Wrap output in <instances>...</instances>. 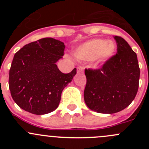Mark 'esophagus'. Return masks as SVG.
<instances>
[{
    "label": "esophagus",
    "mask_w": 149,
    "mask_h": 149,
    "mask_svg": "<svg viewBox=\"0 0 149 149\" xmlns=\"http://www.w3.org/2000/svg\"><path fill=\"white\" fill-rule=\"evenodd\" d=\"M84 67L82 66H79V67L77 68V71L78 73H81V72L84 71Z\"/></svg>",
    "instance_id": "1"
}]
</instances>
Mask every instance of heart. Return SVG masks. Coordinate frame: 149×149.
I'll return each instance as SVG.
<instances>
[{
	"instance_id": "obj_1",
	"label": "heart",
	"mask_w": 149,
	"mask_h": 149,
	"mask_svg": "<svg viewBox=\"0 0 149 149\" xmlns=\"http://www.w3.org/2000/svg\"><path fill=\"white\" fill-rule=\"evenodd\" d=\"M115 48V44L112 40L94 39L77 47L73 54L80 61H92L96 59L105 61L114 55Z\"/></svg>"
}]
</instances>
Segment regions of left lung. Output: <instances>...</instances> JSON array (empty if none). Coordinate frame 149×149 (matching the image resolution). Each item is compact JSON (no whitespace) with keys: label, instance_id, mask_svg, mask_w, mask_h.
I'll return each mask as SVG.
<instances>
[{"label":"left lung","instance_id":"obj_1","mask_svg":"<svg viewBox=\"0 0 149 149\" xmlns=\"http://www.w3.org/2000/svg\"><path fill=\"white\" fill-rule=\"evenodd\" d=\"M117 54L100 69H86V104L94 112L116 113L131 104L139 89L140 68L137 55L128 43L118 36Z\"/></svg>","mask_w":149,"mask_h":149}]
</instances>
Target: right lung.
<instances>
[{"mask_svg":"<svg viewBox=\"0 0 149 149\" xmlns=\"http://www.w3.org/2000/svg\"><path fill=\"white\" fill-rule=\"evenodd\" d=\"M65 47L60 40L46 37L26 45L15 54L8 85L19 107L38 115L58 108L63 90L76 74V68L63 73L56 65Z\"/></svg>","mask_w":149,"mask_h":149,"instance_id":"right-lung-1","label":"right lung"}]
</instances>
